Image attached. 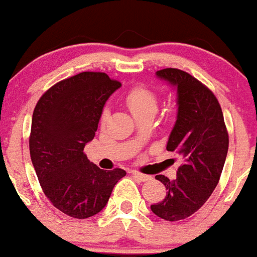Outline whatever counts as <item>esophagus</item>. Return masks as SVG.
<instances>
[{
    "mask_svg": "<svg viewBox=\"0 0 257 257\" xmlns=\"http://www.w3.org/2000/svg\"><path fill=\"white\" fill-rule=\"evenodd\" d=\"M131 174H132V176L136 177V179L140 180V181H149V180L152 179V177L149 176V175L141 174V172H139V171H132Z\"/></svg>",
    "mask_w": 257,
    "mask_h": 257,
    "instance_id": "1",
    "label": "esophagus"
}]
</instances>
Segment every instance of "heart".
Wrapping results in <instances>:
<instances>
[{
  "mask_svg": "<svg viewBox=\"0 0 257 257\" xmlns=\"http://www.w3.org/2000/svg\"><path fill=\"white\" fill-rule=\"evenodd\" d=\"M125 103L135 117L145 113H155L159 107V95L145 85H135L126 92ZM107 118V110L101 115V122Z\"/></svg>",
  "mask_w": 257,
  "mask_h": 257,
  "instance_id": "heart-1",
  "label": "heart"
}]
</instances>
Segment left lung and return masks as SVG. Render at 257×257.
<instances>
[{
	"label": "left lung",
	"instance_id": "obj_1",
	"mask_svg": "<svg viewBox=\"0 0 257 257\" xmlns=\"http://www.w3.org/2000/svg\"><path fill=\"white\" fill-rule=\"evenodd\" d=\"M156 75L177 87L179 112L166 150L181 154L184 164L175 180L155 176L167 192L151 210L166 221H180L201 209L217 186L227 155L228 132L217 98L201 81L179 68H164Z\"/></svg>",
	"mask_w": 257,
	"mask_h": 257
}]
</instances>
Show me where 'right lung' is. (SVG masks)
Instances as JSON below:
<instances>
[{"label": "right lung", "mask_w": 257, "mask_h": 257, "mask_svg": "<svg viewBox=\"0 0 257 257\" xmlns=\"http://www.w3.org/2000/svg\"><path fill=\"white\" fill-rule=\"evenodd\" d=\"M120 86L105 72L86 71L55 83L34 110L30 155L37 179L51 204L73 218L98 214L126 176L122 169L101 170L83 152L103 105Z\"/></svg>", "instance_id": "obj_1"}]
</instances>
